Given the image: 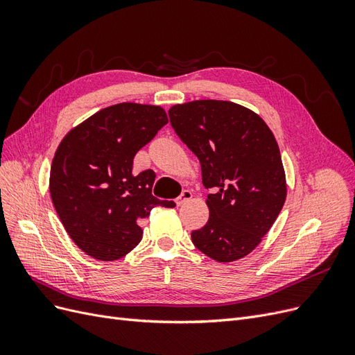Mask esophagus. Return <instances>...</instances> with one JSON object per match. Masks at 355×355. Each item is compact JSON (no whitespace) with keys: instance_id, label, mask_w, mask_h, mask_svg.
I'll return each mask as SVG.
<instances>
[{"instance_id":"obj_1","label":"esophagus","mask_w":355,"mask_h":355,"mask_svg":"<svg viewBox=\"0 0 355 355\" xmlns=\"http://www.w3.org/2000/svg\"><path fill=\"white\" fill-rule=\"evenodd\" d=\"M191 198H192V192L188 191V189H185V191L182 192V194L176 198V204H178V206H182V204H185V202L189 201Z\"/></svg>"}]
</instances>
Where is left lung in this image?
<instances>
[{
	"instance_id": "obj_1",
	"label": "left lung",
	"mask_w": 355,
	"mask_h": 355,
	"mask_svg": "<svg viewBox=\"0 0 355 355\" xmlns=\"http://www.w3.org/2000/svg\"><path fill=\"white\" fill-rule=\"evenodd\" d=\"M168 116L200 159L202 185L213 191L209 220L192 231V243L218 262L241 259L271 230L287 196L272 132L256 112L228 101L175 105Z\"/></svg>"
}]
</instances>
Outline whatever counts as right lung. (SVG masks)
Returning a JSON list of instances; mask_svg holds the SVG:
<instances>
[{
    "mask_svg": "<svg viewBox=\"0 0 355 355\" xmlns=\"http://www.w3.org/2000/svg\"><path fill=\"white\" fill-rule=\"evenodd\" d=\"M168 123L161 106L116 103L73 127L50 168V196L72 241L94 259L116 261L142 240L139 222L157 206L153 170L133 173V158Z\"/></svg>",
    "mask_w": 355,
    "mask_h": 355,
    "instance_id": "obj_1",
    "label": "right lung"
}]
</instances>
